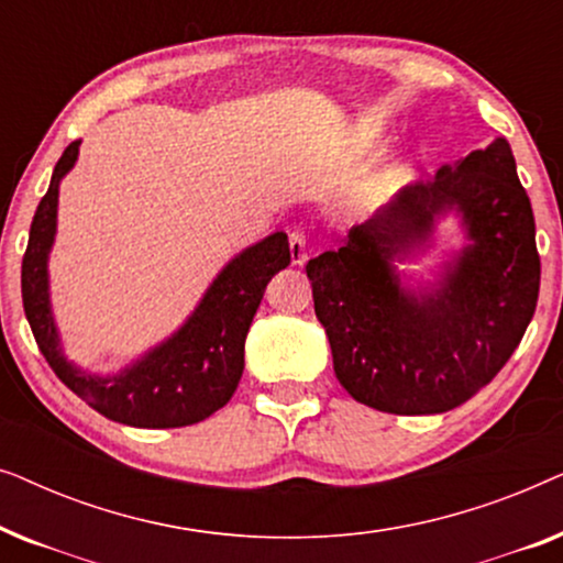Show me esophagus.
Instances as JSON below:
<instances>
[{"label": "esophagus", "instance_id": "34e87169", "mask_svg": "<svg viewBox=\"0 0 563 563\" xmlns=\"http://www.w3.org/2000/svg\"><path fill=\"white\" fill-rule=\"evenodd\" d=\"M289 253H291V264H297V266H302L307 256H310L305 230H291V233H289Z\"/></svg>", "mask_w": 563, "mask_h": 563}]
</instances>
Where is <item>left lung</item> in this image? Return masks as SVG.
Instances as JSON below:
<instances>
[{
	"instance_id": "8db88e82",
	"label": "left lung",
	"mask_w": 563,
	"mask_h": 563,
	"mask_svg": "<svg viewBox=\"0 0 563 563\" xmlns=\"http://www.w3.org/2000/svg\"><path fill=\"white\" fill-rule=\"evenodd\" d=\"M453 211L470 243L428 288H405L395 260L432 244ZM333 368L361 405L435 415L495 379L533 320L536 220L505 137L405 187L338 251L307 261Z\"/></svg>"
}]
</instances>
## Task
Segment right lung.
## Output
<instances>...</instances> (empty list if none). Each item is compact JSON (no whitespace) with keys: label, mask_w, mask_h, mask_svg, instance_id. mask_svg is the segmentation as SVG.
<instances>
[{"label":"right lung","mask_w":563,"mask_h":563,"mask_svg":"<svg viewBox=\"0 0 563 563\" xmlns=\"http://www.w3.org/2000/svg\"><path fill=\"white\" fill-rule=\"evenodd\" d=\"M79 145L81 141L68 145L53 168L22 256V305L37 349L58 379L104 418L133 428L195 426L225 407L238 389L253 314L272 276L289 266L287 233L268 235L228 261L187 322L120 374L84 372L64 356L48 291L58 187L79 158Z\"/></svg>","instance_id":"right-lung-1"}]
</instances>
